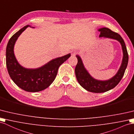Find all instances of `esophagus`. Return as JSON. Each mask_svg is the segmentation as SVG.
<instances>
[{"label": "esophagus", "instance_id": "1", "mask_svg": "<svg viewBox=\"0 0 134 134\" xmlns=\"http://www.w3.org/2000/svg\"><path fill=\"white\" fill-rule=\"evenodd\" d=\"M77 52L76 50H73V51H71V56H76V55L77 54Z\"/></svg>", "mask_w": 134, "mask_h": 134}]
</instances>
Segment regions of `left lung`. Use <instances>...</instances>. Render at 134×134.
I'll return each instance as SVG.
<instances>
[{
    "label": "left lung",
    "instance_id": "left-lung-1",
    "mask_svg": "<svg viewBox=\"0 0 134 134\" xmlns=\"http://www.w3.org/2000/svg\"><path fill=\"white\" fill-rule=\"evenodd\" d=\"M100 32L99 37L110 38L118 40L122 45L123 57L122 63L117 73L111 79L106 81H99L94 79L87 72L80 57L77 55L78 63L75 68V74L78 83L85 89L93 93H103L115 87L122 80L128 64L129 54L126 45L122 37L118 33L112 31L107 28L98 29Z\"/></svg>",
    "mask_w": 134,
    "mask_h": 134
}]
</instances>
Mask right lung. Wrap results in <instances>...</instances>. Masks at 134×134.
Wrapping results in <instances>:
<instances>
[{"mask_svg":"<svg viewBox=\"0 0 134 134\" xmlns=\"http://www.w3.org/2000/svg\"><path fill=\"white\" fill-rule=\"evenodd\" d=\"M25 26L9 39L6 48V65L9 76L15 83L26 92H37L49 86L56 78L58 68L70 57V54L55 58L37 69H26L15 57L14 47L18 37L29 27Z\"/></svg>","mask_w":134,"mask_h":134,"instance_id":"right-lung-1","label":"right lung"}]
</instances>
